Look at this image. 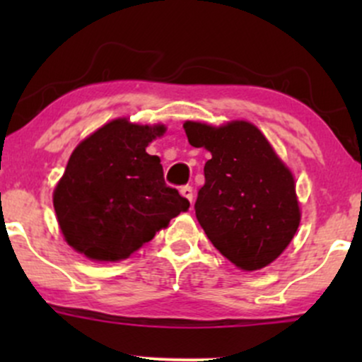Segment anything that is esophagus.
Segmentation results:
<instances>
[{"label": "esophagus", "instance_id": "34e87169", "mask_svg": "<svg viewBox=\"0 0 362 362\" xmlns=\"http://www.w3.org/2000/svg\"><path fill=\"white\" fill-rule=\"evenodd\" d=\"M180 194L184 195L185 199H189L190 202L194 201V189L190 185H184V187H180Z\"/></svg>", "mask_w": 362, "mask_h": 362}]
</instances>
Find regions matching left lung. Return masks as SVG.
Masks as SVG:
<instances>
[{
  "mask_svg": "<svg viewBox=\"0 0 362 362\" xmlns=\"http://www.w3.org/2000/svg\"><path fill=\"white\" fill-rule=\"evenodd\" d=\"M194 148H206L204 185L195 216L211 243L242 271H259L284 252L300 226V204L291 170L253 124L224 126L187 120Z\"/></svg>",
  "mask_w": 362,
  "mask_h": 362,
  "instance_id": "obj_1",
  "label": "left lung"
}]
</instances>
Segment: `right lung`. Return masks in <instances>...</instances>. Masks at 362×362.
I'll return each mask as SVG.
<instances>
[{"instance_id": "add662e5", "label": "right lung", "mask_w": 362, "mask_h": 362, "mask_svg": "<svg viewBox=\"0 0 362 362\" xmlns=\"http://www.w3.org/2000/svg\"><path fill=\"white\" fill-rule=\"evenodd\" d=\"M165 126L115 119L81 141L54 189L57 223L69 247L115 262L153 240L190 202L168 187L160 158L146 148Z\"/></svg>"}]
</instances>
